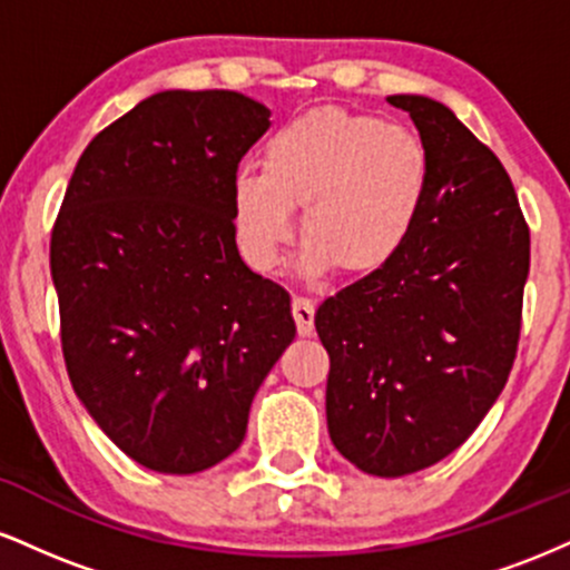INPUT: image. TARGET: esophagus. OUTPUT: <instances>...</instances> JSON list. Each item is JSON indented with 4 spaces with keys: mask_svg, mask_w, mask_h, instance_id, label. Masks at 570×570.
Wrapping results in <instances>:
<instances>
[{
    "mask_svg": "<svg viewBox=\"0 0 570 570\" xmlns=\"http://www.w3.org/2000/svg\"><path fill=\"white\" fill-rule=\"evenodd\" d=\"M292 316L294 324H297V332L303 337L313 335V316H316V305L307 297H294L292 299Z\"/></svg>",
    "mask_w": 570,
    "mask_h": 570,
    "instance_id": "34e87169",
    "label": "esophagus"
}]
</instances>
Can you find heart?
<instances>
[{
    "mask_svg": "<svg viewBox=\"0 0 570 570\" xmlns=\"http://www.w3.org/2000/svg\"><path fill=\"white\" fill-rule=\"evenodd\" d=\"M426 144L381 117L326 107L281 126L263 149V174L233 181L238 244L248 265L273 271L303 208L299 271L364 278L402 252L429 198Z\"/></svg>",
    "mask_w": 570,
    "mask_h": 570,
    "instance_id": "heart-1",
    "label": "heart"
}]
</instances>
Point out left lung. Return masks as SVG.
I'll return each instance as SVG.
<instances>
[{
	"instance_id": "left-lung-1",
	"label": "left lung",
	"mask_w": 570,
	"mask_h": 570,
	"mask_svg": "<svg viewBox=\"0 0 570 570\" xmlns=\"http://www.w3.org/2000/svg\"><path fill=\"white\" fill-rule=\"evenodd\" d=\"M389 104L426 144V206L383 271L324 299L316 332L335 448L362 472L404 476L461 448L507 385L531 230L507 168L444 104Z\"/></svg>"
}]
</instances>
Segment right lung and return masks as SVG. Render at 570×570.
Listing matches in <instances>:
<instances>
[{"instance_id": "obj_1", "label": "right lung", "mask_w": 570, "mask_h": 570, "mask_svg": "<svg viewBox=\"0 0 570 570\" xmlns=\"http://www.w3.org/2000/svg\"><path fill=\"white\" fill-rule=\"evenodd\" d=\"M271 109L163 90L94 136L71 174L50 273L75 394L141 466L195 474L240 448L294 340L289 294L235 246L238 163Z\"/></svg>"}]
</instances>
